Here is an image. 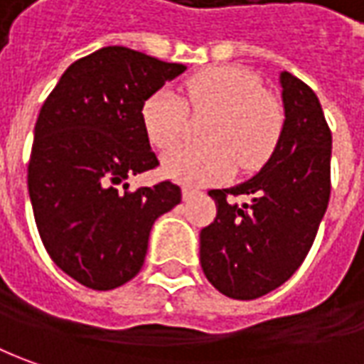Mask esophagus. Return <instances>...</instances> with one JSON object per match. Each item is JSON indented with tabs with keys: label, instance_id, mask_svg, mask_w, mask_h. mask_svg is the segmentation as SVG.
I'll return each instance as SVG.
<instances>
[{
	"label": "esophagus",
	"instance_id": "34e87169",
	"mask_svg": "<svg viewBox=\"0 0 364 364\" xmlns=\"http://www.w3.org/2000/svg\"><path fill=\"white\" fill-rule=\"evenodd\" d=\"M201 191L199 189H193V187H183V201H191L195 197H199Z\"/></svg>",
	"mask_w": 364,
	"mask_h": 364
}]
</instances>
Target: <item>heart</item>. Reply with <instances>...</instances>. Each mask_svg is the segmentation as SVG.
<instances>
[{
    "label": "heart",
    "instance_id": "1",
    "mask_svg": "<svg viewBox=\"0 0 364 364\" xmlns=\"http://www.w3.org/2000/svg\"><path fill=\"white\" fill-rule=\"evenodd\" d=\"M213 112L205 130V148L176 146L181 139L188 109ZM151 143L163 155L165 173L187 183L207 185L231 175L235 165L253 171L273 155L285 127L283 101L263 87L261 77L247 68L221 65L203 69L185 81V99L171 89H159L141 109Z\"/></svg>",
    "mask_w": 364,
    "mask_h": 364
}]
</instances>
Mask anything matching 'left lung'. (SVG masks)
Wrapping results in <instances>:
<instances>
[{
  "label": "left lung",
  "instance_id": "8db88e82",
  "mask_svg": "<svg viewBox=\"0 0 364 364\" xmlns=\"http://www.w3.org/2000/svg\"><path fill=\"white\" fill-rule=\"evenodd\" d=\"M285 127L265 167L213 189L217 217L201 229V267L225 296L251 301L289 281L315 241L331 197V129L315 91L281 73ZM249 196V203H237Z\"/></svg>",
  "mask_w": 364,
  "mask_h": 364
}]
</instances>
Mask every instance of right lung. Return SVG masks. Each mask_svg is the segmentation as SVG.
<instances>
[{"mask_svg":"<svg viewBox=\"0 0 364 364\" xmlns=\"http://www.w3.org/2000/svg\"><path fill=\"white\" fill-rule=\"evenodd\" d=\"M129 47L109 46L71 63L36 123L27 187L51 261L81 285L111 291L137 275L151 227L181 203L169 179L129 191V175L159 161L143 103L185 71Z\"/></svg>","mask_w":364,"mask_h":364,"instance_id":"add662e5","label":"right lung"}]
</instances>
